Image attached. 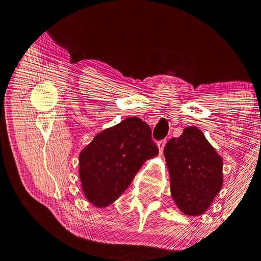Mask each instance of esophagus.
Here are the masks:
<instances>
[{
  "mask_svg": "<svg viewBox=\"0 0 261 261\" xmlns=\"http://www.w3.org/2000/svg\"><path fill=\"white\" fill-rule=\"evenodd\" d=\"M164 146H165V139H162L160 141H158V148H159V150H160V153H162Z\"/></svg>",
  "mask_w": 261,
  "mask_h": 261,
  "instance_id": "34e87169",
  "label": "esophagus"
}]
</instances>
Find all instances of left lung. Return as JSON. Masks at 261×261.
Instances as JSON below:
<instances>
[{"label": "left lung", "instance_id": "1", "mask_svg": "<svg viewBox=\"0 0 261 261\" xmlns=\"http://www.w3.org/2000/svg\"><path fill=\"white\" fill-rule=\"evenodd\" d=\"M164 156L176 206L187 216L202 215L222 187V158L196 126L170 139Z\"/></svg>", "mask_w": 261, "mask_h": 261}]
</instances>
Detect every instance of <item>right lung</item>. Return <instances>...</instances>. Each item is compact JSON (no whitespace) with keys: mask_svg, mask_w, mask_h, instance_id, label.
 <instances>
[{"mask_svg":"<svg viewBox=\"0 0 261 261\" xmlns=\"http://www.w3.org/2000/svg\"><path fill=\"white\" fill-rule=\"evenodd\" d=\"M159 149L149 125L134 116L99 133L80 154V177L88 201L107 207L129 186L145 161Z\"/></svg>","mask_w":261,"mask_h":261,"instance_id":"1","label":"right lung"}]
</instances>
